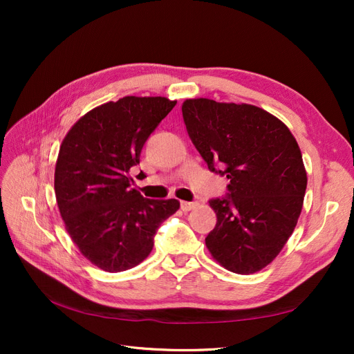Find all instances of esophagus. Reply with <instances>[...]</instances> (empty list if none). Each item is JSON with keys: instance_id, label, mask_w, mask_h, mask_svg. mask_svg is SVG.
Returning <instances> with one entry per match:
<instances>
[{"instance_id": "34e87169", "label": "esophagus", "mask_w": 354, "mask_h": 354, "mask_svg": "<svg viewBox=\"0 0 354 354\" xmlns=\"http://www.w3.org/2000/svg\"><path fill=\"white\" fill-rule=\"evenodd\" d=\"M181 205V209L183 211H190V209H194V208H196V202H186V201H183L180 203Z\"/></svg>"}]
</instances>
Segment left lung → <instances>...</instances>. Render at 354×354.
<instances>
[{"mask_svg":"<svg viewBox=\"0 0 354 354\" xmlns=\"http://www.w3.org/2000/svg\"><path fill=\"white\" fill-rule=\"evenodd\" d=\"M181 111L209 171L230 180L229 194L209 201L217 224L207 248L233 273L264 269L282 251L303 208L307 174L295 137L252 104L189 99Z\"/></svg>","mask_w":354,"mask_h":354,"instance_id":"obj_1","label":"left lung"}]
</instances>
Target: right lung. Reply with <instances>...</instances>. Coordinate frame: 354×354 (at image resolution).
<instances>
[{"label":"right lung","mask_w":354,"mask_h":354,"mask_svg":"<svg viewBox=\"0 0 354 354\" xmlns=\"http://www.w3.org/2000/svg\"><path fill=\"white\" fill-rule=\"evenodd\" d=\"M167 97L127 95L97 106L63 138L55 192L65 227L81 254L118 273L140 264L177 199H147L131 187L146 140L176 106Z\"/></svg>","instance_id":"right-lung-1"}]
</instances>
